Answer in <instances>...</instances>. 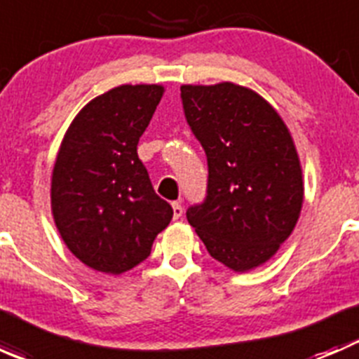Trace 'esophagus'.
<instances>
[{
    "label": "esophagus",
    "instance_id": "34e87169",
    "mask_svg": "<svg viewBox=\"0 0 359 359\" xmlns=\"http://www.w3.org/2000/svg\"><path fill=\"white\" fill-rule=\"evenodd\" d=\"M172 210H173V219H180L184 213V206L180 203H172Z\"/></svg>",
    "mask_w": 359,
    "mask_h": 359
}]
</instances>
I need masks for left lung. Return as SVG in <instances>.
Instances as JSON below:
<instances>
[{
  "label": "left lung",
  "instance_id": "left-lung-1",
  "mask_svg": "<svg viewBox=\"0 0 359 359\" xmlns=\"http://www.w3.org/2000/svg\"><path fill=\"white\" fill-rule=\"evenodd\" d=\"M184 114L208 163L205 200L187 208L210 255L253 269L278 252L299 220L302 170L283 119L234 83L180 86Z\"/></svg>",
  "mask_w": 359,
  "mask_h": 359
}]
</instances>
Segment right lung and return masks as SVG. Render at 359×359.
I'll return each mask as SVG.
<instances>
[{"instance_id": "right-lung-1", "label": "right lung", "mask_w": 359, "mask_h": 359, "mask_svg": "<svg viewBox=\"0 0 359 359\" xmlns=\"http://www.w3.org/2000/svg\"><path fill=\"white\" fill-rule=\"evenodd\" d=\"M163 97L159 85H121L86 104L71 123L52 175V212L67 248L107 274L139 266L170 224L137 144Z\"/></svg>"}]
</instances>
